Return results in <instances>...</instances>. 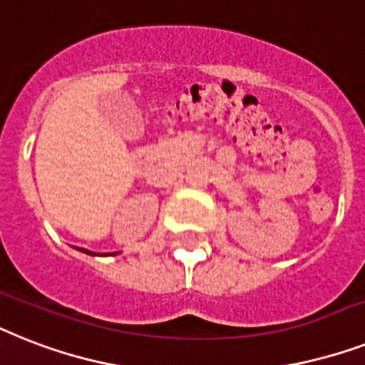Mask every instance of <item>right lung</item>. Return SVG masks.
Segmentation results:
<instances>
[{
	"label": "right lung",
	"instance_id": "right-lung-1",
	"mask_svg": "<svg viewBox=\"0 0 365 365\" xmlns=\"http://www.w3.org/2000/svg\"><path fill=\"white\" fill-rule=\"evenodd\" d=\"M84 251H86V250H84ZM86 253H90V251H86ZM90 255H93V253H90ZM114 255H115V253H114Z\"/></svg>",
	"mask_w": 365,
	"mask_h": 365
}]
</instances>
